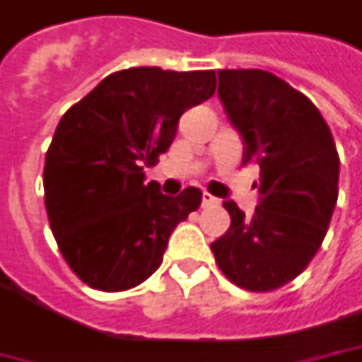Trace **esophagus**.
Here are the masks:
<instances>
[{
	"label": "esophagus",
	"instance_id": "esophagus-1",
	"mask_svg": "<svg viewBox=\"0 0 362 362\" xmlns=\"http://www.w3.org/2000/svg\"><path fill=\"white\" fill-rule=\"evenodd\" d=\"M216 205H219V199L217 197H214L211 193H203V197H202V207H216Z\"/></svg>",
	"mask_w": 362,
	"mask_h": 362
}]
</instances>
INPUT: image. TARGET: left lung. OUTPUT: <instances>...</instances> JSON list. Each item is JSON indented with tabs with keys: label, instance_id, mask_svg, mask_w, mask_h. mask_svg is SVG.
<instances>
[{
	"label": "left lung",
	"instance_id": "8db88e82",
	"mask_svg": "<svg viewBox=\"0 0 362 362\" xmlns=\"http://www.w3.org/2000/svg\"><path fill=\"white\" fill-rule=\"evenodd\" d=\"M217 94L259 165L256 214L223 202L231 223L211 243L219 270L247 292H272L306 270L339 199V153L302 92L266 70H219Z\"/></svg>",
	"mask_w": 362,
	"mask_h": 362
}]
</instances>
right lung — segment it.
<instances>
[{
  "mask_svg": "<svg viewBox=\"0 0 362 362\" xmlns=\"http://www.w3.org/2000/svg\"><path fill=\"white\" fill-rule=\"evenodd\" d=\"M216 92V72L129 68L66 110L44 165L49 228L70 270L90 288L122 292L157 270L171 231L202 205V191L167 197L145 185L181 115Z\"/></svg>",
  "mask_w": 362,
  "mask_h": 362,
  "instance_id": "add662e5",
  "label": "right lung"
}]
</instances>
